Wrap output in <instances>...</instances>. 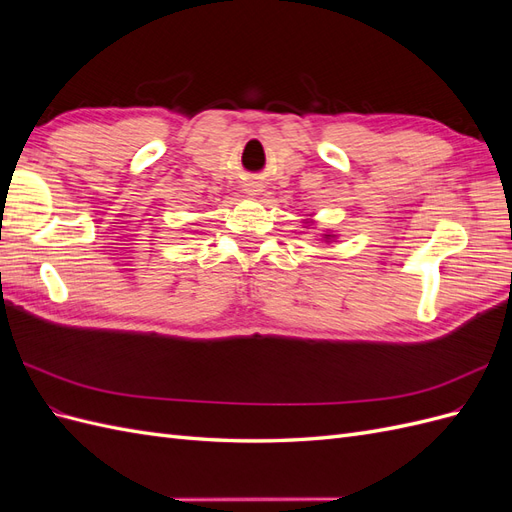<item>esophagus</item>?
<instances>
[{
  "mask_svg": "<svg viewBox=\"0 0 512 512\" xmlns=\"http://www.w3.org/2000/svg\"><path fill=\"white\" fill-rule=\"evenodd\" d=\"M243 190H245L247 196H256V194L262 192V185L258 181H250V183L243 185Z\"/></svg>",
  "mask_w": 512,
  "mask_h": 512,
  "instance_id": "obj_1",
  "label": "esophagus"
}]
</instances>
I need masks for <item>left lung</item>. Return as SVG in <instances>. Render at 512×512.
<instances>
[{
  "label": "left lung",
  "mask_w": 512,
  "mask_h": 512,
  "mask_svg": "<svg viewBox=\"0 0 512 512\" xmlns=\"http://www.w3.org/2000/svg\"><path fill=\"white\" fill-rule=\"evenodd\" d=\"M303 228H307V226H314V220H303ZM337 239V235L335 232H331V230H322V235H320V241H324V243H331V241H335Z\"/></svg>",
  "instance_id": "left-lung-1"
}]
</instances>
